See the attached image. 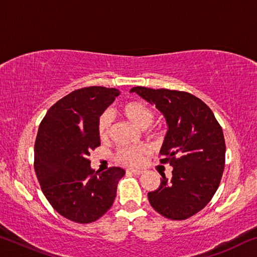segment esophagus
Here are the masks:
<instances>
[{
    "instance_id": "34e87169",
    "label": "esophagus",
    "mask_w": 257,
    "mask_h": 257,
    "mask_svg": "<svg viewBox=\"0 0 257 257\" xmlns=\"http://www.w3.org/2000/svg\"><path fill=\"white\" fill-rule=\"evenodd\" d=\"M127 171L130 172V173H134V175H137V176L142 175V173H143V170H137V169H128Z\"/></svg>"
}]
</instances>
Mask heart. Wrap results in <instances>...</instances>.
Listing matches in <instances>:
<instances>
[{
    "label": "heart",
    "mask_w": 257,
    "mask_h": 257,
    "mask_svg": "<svg viewBox=\"0 0 257 257\" xmlns=\"http://www.w3.org/2000/svg\"><path fill=\"white\" fill-rule=\"evenodd\" d=\"M119 112L139 128L149 127L154 119V111L152 110V107L141 101L125 102L120 106ZM108 134H110V116L104 113L97 121V135L99 139L105 141L108 137ZM147 153H149V149L146 146H127L118 151L116 159L122 164L138 167L142 164Z\"/></svg>",
    "instance_id": "b5f03b06"
}]
</instances>
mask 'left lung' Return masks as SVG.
<instances>
[{"instance_id": "left-lung-1", "label": "left lung", "mask_w": 257, "mask_h": 257, "mask_svg": "<svg viewBox=\"0 0 257 257\" xmlns=\"http://www.w3.org/2000/svg\"><path fill=\"white\" fill-rule=\"evenodd\" d=\"M154 104L169 130L160 154L172 165L161 185L147 194L152 207L168 219L186 220L207 205L224 170L225 143L221 125L202 99L187 92L137 86L130 93Z\"/></svg>"}]
</instances>
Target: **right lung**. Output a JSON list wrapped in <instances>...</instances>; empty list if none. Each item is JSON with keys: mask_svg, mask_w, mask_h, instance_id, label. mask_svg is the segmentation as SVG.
<instances>
[{"mask_svg": "<svg viewBox=\"0 0 257 257\" xmlns=\"http://www.w3.org/2000/svg\"><path fill=\"white\" fill-rule=\"evenodd\" d=\"M115 88L85 87L56 102L42 120L35 142L34 168L43 194L61 215L90 223L110 210L124 170L90 168V151L101 145L97 121L119 96Z\"/></svg>", "mask_w": 257, "mask_h": 257, "instance_id": "obj_1", "label": "right lung"}]
</instances>
